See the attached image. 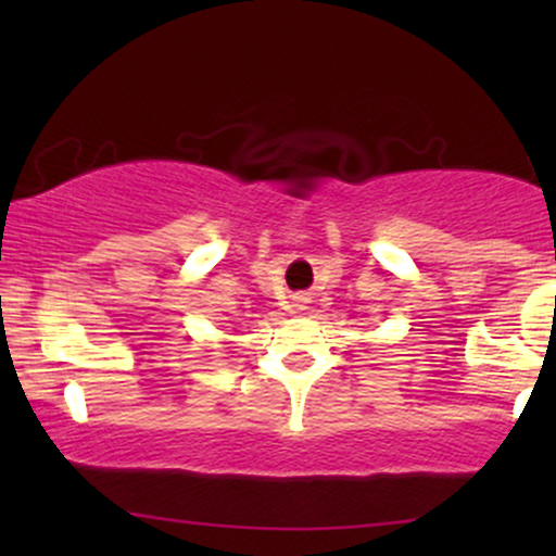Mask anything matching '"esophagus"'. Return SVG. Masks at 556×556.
Instances as JSON below:
<instances>
[{
  "mask_svg": "<svg viewBox=\"0 0 556 556\" xmlns=\"http://www.w3.org/2000/svg\"><path fill=\"white\" fill-rule=\"evenodd\" d=\"M305 303H308V300L298 298V300H295V308H298V311H305V308H308V305H305Z\"/></svg>",
  "mask_w": 556,
  "mask_h": 556,
  "instance_id": "esophagus-1",
  "label": "esophagus"
}]
</instances>
